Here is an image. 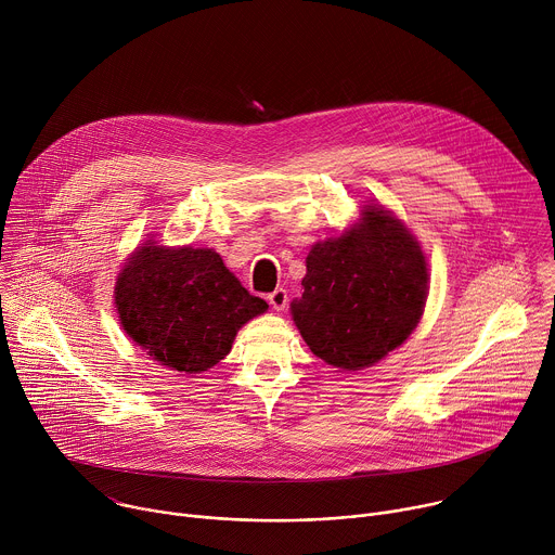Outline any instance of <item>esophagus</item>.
Instances as JSON below:
<instances>
[{"mask_svg":"<svg viewBox=\"0 0 555 555\" xmlns=\"http://www.w3.org/2000/svg\"><path fill=\"white\" fill-rule=\"evenodd\" d=\"M268 302L272 305V309H276V311H283V309L287 307V302H289L287 289H283V287H276L272 294H268Z\"/></svg>","mask_w":555,"mask_h":555,"instance_id":"1","label":"esophagus"}]
</instances>
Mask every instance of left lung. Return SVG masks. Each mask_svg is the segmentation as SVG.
<instances>
[{"label": "left lung", "instance_id": "obj_1", "mask_svg": "<svg viewBox=\"0 0 555 555\" xmlns=\"http://www.w3.org/2000/svg\"><path fill=\"white\" fill-rule=\"evenodd\" d=\"M292 319L327 364L360 371L398 349L422 321L428 263L411 230L379 204L360 221L311 246Z\"/></svg>", "mask_w": 555, "mask_h": 555}]
</instances>
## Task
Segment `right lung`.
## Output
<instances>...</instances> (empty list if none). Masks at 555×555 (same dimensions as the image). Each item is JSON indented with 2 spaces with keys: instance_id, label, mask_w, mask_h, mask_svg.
Masks as SVG:
<instances>
[{
  "instance_id": "1",
  "label": "right lung",
  "mask_w": 555,
  "mask_h": 555,
  "mask_svg": "<svg viewBox=\"0 0 555 555\" xmlns=\"http://www.w3.org/2000/svg\"><path fill=\"white\" fill-rule=\"evenodd\" d=\"M114 300L125 334L153 360L186 375L223 360L236 332L268 311L215 250L167 248L153 240L122 266Z\"/></svg>"
}]
</instances>
